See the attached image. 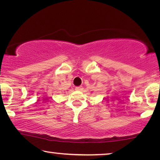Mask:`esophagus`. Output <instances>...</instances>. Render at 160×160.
I'll use <instances>...</instances> for the list:
<instances>
[{
  "label": "esophagus",
  "instance_id": "34e87169",
  "mask_svg": "<svg viewBox=\"0 0 160 160\" xmlns=\"http://www.w3.org/2000/svg\"><path fill=\"white\" fill-rule=\"evenodd\" d=\"M75 90L78 91H82V86H78L75 88Z\"/></svg>",
  "mask_w": 160,
  "mask_h": 160
}]
</instances>
